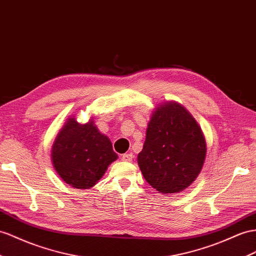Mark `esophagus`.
I'll list each match as a JSON object with an SVG mask.
<instances>
[{
    "label": "esophagus",
    "instance_id": "34e87169",
    "mask_svg": "<svg viewBox=\"0 0 256 256\" xmlns=\"http://www.w3.org/2000/svg\"><path fill=\"white\" fill-rule=\"evenodd\" d=\"M133 158H134V154H133L132 152L124 154L122 156V160H123V161H126V162H130V161L133 160Z\"/></svg>",
    "mask_w": 256,
    "mask_h": 256
}]
</instances>
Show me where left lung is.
Segmentation results:
<instances>
[{
  "instance_id": "left-lung-1",
  "label": "left lung",
  "mask_w": 256,
  "mask_h": 256,
  "mask_svg": "<svg viewBox=\"0 0 256 256\" xmlns=\"http://www.w3.org/2000/svg\"><path fill=\"white\" fill-rule=\"evenodd\" d=\"M206 144L200 126L176 102L159 104L150 118L137 162L144 178L159 192H180L200 174Z\"/></svg>"
}]
</instances>
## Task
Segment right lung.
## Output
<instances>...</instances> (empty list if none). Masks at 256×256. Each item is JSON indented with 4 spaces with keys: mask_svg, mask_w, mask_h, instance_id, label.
I'll return each mask as SVG.
<instances>
[{
    "mask_svg": "<svg viewBox=\"0 0 256 256\" xmlns=\"http://www.w3.org/2000/svg\"><path fill=\"white\" fill-rule=\"evenodd\" d=\"M118 159L112 144L97 130L93 120L80 124L69 118L52 147V162L64 182L78 189L97 184Z\"/></svg>",
    "mask_w": 256,
    "mask_h": 256,
    "instance_id": "1",
    "label": "right lung"
}]
</instances>
